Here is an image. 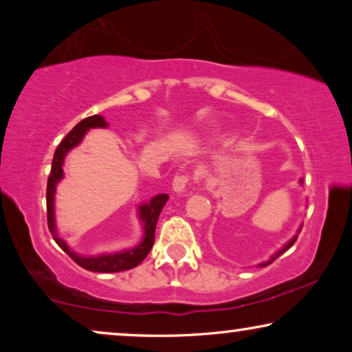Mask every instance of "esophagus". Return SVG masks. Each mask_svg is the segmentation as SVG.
I'll use <instances>...</instances> for the list:
<instances>
[{"label": "esophagus", "instance_id": "1", "mask_svg": "<svg viewBox=\"0 0 352 352\" xmlns=\"http://www.w3.org/2000/svg\"><path fill=\"white\" fill-rule=\"evenodd\" d=\"M187 182H189V176H187V175L176 176L175 181H173V190H175L176 194H181V192L186 190Z\"/></svg>", "mask_w": 352, "mask_h": 352}]
</instances>
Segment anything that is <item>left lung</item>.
<instances>
[{"label": "left lung", "mask_w": 352, "mask_h": 352, "mask_svg": "<svg viewBox=\"0 0 352 352\" xmlns=\"http://www.w3.org/2000/svg\"><path fill=\"white\" fill-rule=\"evenodd\" d=\"M300 184H302V179H300ZM300 230H301V226H300V229H298V232H296L295 235H293V237H292L290 240H288V242H287L285 245H283V247H280V248H278V250H277V252H276V253H274V254H272V256L267 259V261H264V263H261V264H258V266H259V267H264V266H267V264H271V263L274 261V259H277L278 256H280V254H282V253H285V252H287V250H288V248H290V247H292V245L296 242V239H298V234H300Z\"/></svg>", "instance_id": "obj_1"}]
</instances>
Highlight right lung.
Listing matches in <instances>:
<instances>
[{
  "mask_svg": "<svg viewBox=\"0 0 352 352\" xmlns=\"http://www.w3.org/2000/svg\"><path fill=\"white\" fill-rule=\"evenodd\" d=\"M109 123L105 122L102 115H93L88 117L76 124L72 131L64 138V141L59 144V147L56 148L54 158H52V166H51V175L47 177V190H46V205H47V228L52 239L56 240V243L74 259V261L81 266L86 271L91 272H122L128 271V269L136 267L138 264L144 261V258L147 256L148 252L152 250L153 240H155V226L160 216L163 206L168 201L166 194H158L152 197L148 201L138 205V218L142 224L144 235L136 247L120 250V252L113 253H98V254H80L75 250L69 247V243L59 235L56 224V189L57 184L64 179V162L67 153L72 148L80 146L81 141L85 139V134L93 128H107Z\"/></svg>",
  "mask_w": 352,
  "mask_h": 352,
  "instance_id": "obj_1",
  "label": "right lung"
}]
</instances>
